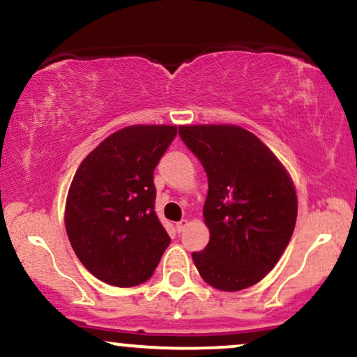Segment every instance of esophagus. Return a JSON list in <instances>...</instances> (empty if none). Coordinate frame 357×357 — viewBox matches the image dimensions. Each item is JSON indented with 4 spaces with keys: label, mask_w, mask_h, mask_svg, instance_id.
<instances>
[{
    "label": "esophagus",
    "mask_w": 357,
    "mask_h": 357,
    "mask_svg": "<svg viewBox=\"0 0 357 357\" xmlns=\"http://www.w3.org/2000/svg\"><path fill=\"white\" fill-rule=\"evenodd\" d=\"M188 225H189V220L188 219H181V220H179V222H176V231L183 232L184 229L188 227Z\"/></svg>",
    "instance_id": "obj_1"
}]
</instances>
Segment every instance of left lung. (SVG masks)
Returning <instances> with one entry per match:
<instances>
[{"label": "left lung", "mask_w": 357, "mask_h": 357, "mask_svg": "<svg viewBox=\"0 0 357 357\" xmlns=\"http://www.w3.org/2000/svg\"><path fill=\"white\" fill-rule=\"evenodd\" d=\"M179 137L204 166L209 243L194 252L211 287L238 291L259 283L290 242L298 212L293 181L254 133L237 125H183Z\"/></svg>", "instance_id": "left-lung-1"}]
</instances>
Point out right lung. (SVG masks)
I'll use <instances>...</instances> for the list:
<instances>
[{
	"mask_svg": "<svg viewBox=\"0 0 357 357\" xmlns=\"http://www.w3.org/2000/svg\"><path fill=\"white\" fill-rule=\"evenodd\" d=\"M176 133L174 125L126 126L75 171L66 202L67 236L84 267L108 285L146 282L169 245L155 212L153 171Z\"/></svg>",
	"mask_w": 357,
	"mask_h": 357,
	"instance_id": "add662e5",
	"label": "right lung"
}]
</instances>
